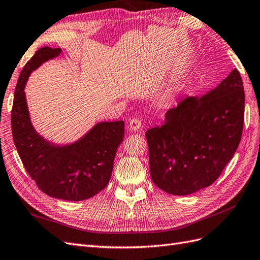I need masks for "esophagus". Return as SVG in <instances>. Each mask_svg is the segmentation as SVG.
<instances>
[{
  "label": "esophagus",
  "instance_id": "34e87169",
  "mask_svg": "<svg viewBox=\"0 0 260 260\" xmlns=\"http://www.w3.org/2000/svg\"><path fill=\"white\" fill-rule=\"evenodd\" d=\"M141 125H142L141 120H140L139 118L135 117V118H132L131 120L129 121L128 128H129V130H131V131H138L140 128H141Z\"/></svg>",
  "mask_w": 260,
  "mask_h": 260
}]
</instances>
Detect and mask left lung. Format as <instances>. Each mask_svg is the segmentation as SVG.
<instances>
[{"mask_svg":"<svg viewBox=\"0 0 260 260\" xmlns=\"http://www.w3.org/2000/svg\"><path fill=\"white\" fill-rule=\"evenodd\" d=\"M245 93L240 72L205 96H187L145 132L152 180L162 190L186 196L219 178L241 142Z\"/></svg>","mask_w":260,"mask_h":260,"instance_id":"1","label":"left lung"}]
</instances>
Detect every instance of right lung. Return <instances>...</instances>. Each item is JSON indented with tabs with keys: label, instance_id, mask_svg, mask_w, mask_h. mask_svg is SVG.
<instances>
[{
	"label": "right lung",
	"instance_id": "1",
	"mask_svg": "<svg viewBox=\"0 0 260 260\" xmlns=\"http://www.w3.org/2000/svg\"><path fill=\"white\" fill-rule=\"evenodd\" d=\"M60 52L58 48H40L23 68L14 95L12 133L25 170L41 191L57 199L81 201L107 186L124 122L98 123L80 141L62 147L38 136L30 123L24 87L32 70Z\"/></svg>",
	"mask_w": 260,
	"mask_h": 260
}]
</instances>
